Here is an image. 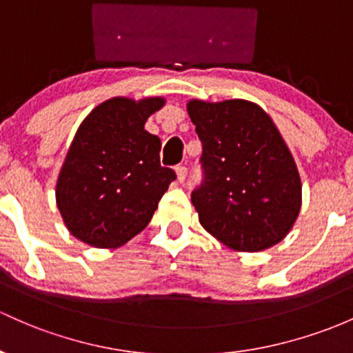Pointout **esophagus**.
<instances>
[{
  "mask_svg": "<svg viewBox=\"0 0 353 353\" xmlns=\"http://www.w3.org/2000/svg\"><path fill=\"white\" fill-rule=\"evenodd\" d=\"M175 172H176V180L180 181V183H183V181H185V178H187V173H188L187 166H183V165H178L176 168H175Z\"/></svg>",
  "mask_w": 353,
  "mask_h": 353,
  "instance_id": "1",
  "label": "esophagus"
}]
</instances>
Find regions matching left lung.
I'll use <instances>...</instances> for the list:
<instances>
[{
	"label": "left lung",
	"mask_w": 353,
	"mask_h": 353,
	"mask_svg": "<svg viewBox=\"0 0 353 353\" xmlns=\"http://www.w3.org/2000/svg\"><path fill=\"white\" fill-rule=\"evenodd\" d=\"M187 109L202 141L203 180L192 203L203 229L234 251L281 242L299 214L301 180L271 117L242 99H193Z\"/></svg>",
	"instance_id": "obj_1"
}]
</instances>
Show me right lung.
<instances>
[{"label": "right lung", "instance_id": "add662e5", "mask_svg": "<svg viewBox=\"0 0 353 353\" xmlns=\"http://www.w3.org/2000/svg\"><path fill=\"white\" fill-rule=\"evenodd\" d=\"M165 99L114 97L82 121L57 180V207L74 237L116 249L148 225L176 175L160 163L161 141L145 130Z\"/></svg>", "mask_w": 353, "mask_h": 353}]
</instances>
